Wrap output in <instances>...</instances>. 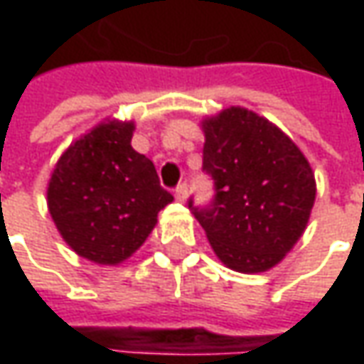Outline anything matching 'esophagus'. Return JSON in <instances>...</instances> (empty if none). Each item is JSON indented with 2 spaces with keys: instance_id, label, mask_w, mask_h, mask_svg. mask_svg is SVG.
<instances>
[{
  "instance_id": "1",
  "label": "esophagus",
  "mask_w": 364,
  "mask_h": 364,
  "mask_svg": "<svg viewBox=\"0 0 364 364\" xmlns=\"http://www.w3.org/2000/svg\"><path fill=\"white\" fill-rule=\"evenodd\" d=\"M174 196L178 203H184V200H186V196H188V186H186V184H180V186L176 188Z\"/></svg>"
}]
</instances>
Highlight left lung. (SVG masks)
Segmentation results:
<instances>
[{
    "instance_id": "8db88e82",
    "label": "left lung",
    "mask_w": 364,
    "mask_h": 364,
    "mask_svg": "<svg viewBox=\"0 0 364 364\" xmlns=\"http://www.w3.org/2000/svg\"><path fill=\"white\" fill-rule=\"evenodd\" d=\"M203 170L215 200L188 206L223 265L239 273L275 267L298 243L316 200L310 161L272 121L229 107L200 121Z\"/></svg>"
}]
</instances>
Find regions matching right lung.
I'll use <instances>...</instances> for the list:
<instances>
[{
	"instance_id": "obj_1",
	"label": "right lung",
	"mask_w": 364,
	"mask_h": 364,
	"mask_svg": "<svg viewBox=\"0 0 364 364\" xmlns=\"http://www.w3.org/2000/svg\"><path fill=\"white\" fill-rule=\"evenodd\" d=\"M135 123L105 119L58 158L46 190L50 217L78 257L119 265L146 243L174 196L132 147Z\"/></svg>"
}]
</instances>
